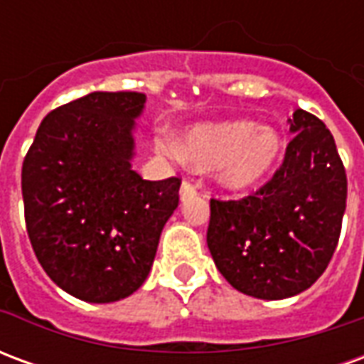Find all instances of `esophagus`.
Listing matches in <instances>:
<instances>
[{"mask_svg": "<svg viewBox=\"0 0 364 364\" xmlns=\"http://www.w3.org/2000/svg\"><path fill=\"white\" fill-rule=\"evenodd\" d=\"M195 193H197V187H195L193 183H191V181H183L181 183V189H179V197H181V200L193 197Z\"/></svg>", "mask_w": 364, "mask_h": 364, "instance_id": "obj_1", "label": "esophagus"}]
</instances>
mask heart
I'll return each instance as SVG.
<instances>
[{
    "label": "heart",
    "instance_id": "1",
    "mask_svg": "<svg viewBox=\"0 0 364 364\" xmlns=\"http://www.w3.org/2000/svg\"><path fill=\"white\" fill-rule=\"evenodd\" d=\"M156 150L195 169H216L224 189L247 191L273 173L282 154L281 134L252 120L206 122L187 128L179 140L156 138Z\"/></svg>",
    "mask_w": 364,
    "mask_h": 364
}]
</instances>
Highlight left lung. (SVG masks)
<instances>
[{
    "label": "left lung",
    "mask_w": 364,
    "mask_h": 364,
    "mask_svg": "<svg viewBox=\"0 0 364 364\" xmlns=\"http://www.w3.org/2000/svg\"><path fill=\"white\" fill-rule=\"evenodd\" d=\"M294 138L273 179L242 200H210L206 244L240 292L282 300L310 289L336 252L347 175L326 124L296 109Z\"/></svg>",
    "instance_id": "1"
}]
</instances>
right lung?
<instances>
[{
  "label": "right lung",
  "instance_id": "add662e5",
  "mask_svg": "<svg viewBox=\"0 0 364 364\" xmlns=\"http://www.w3.org/2000/svg\"><path fill=\"white\" fill-rule=\"evenodd\" d=\"M146 95L93 91L48 112L23 161L28 240L68 294L107 304L148 279L161 230L179 205L177 177L132 169Z\"/></svg>",
  "mask_w": 364,
  "mask_h": 364
}]
</instances>
